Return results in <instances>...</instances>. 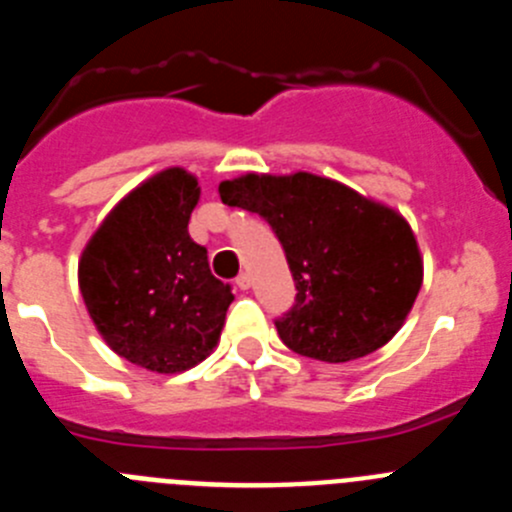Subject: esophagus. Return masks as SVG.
<instances>
[{
    "label": "esophagus",
    "instance_id": "esophagus-1",
    "mask_svg": "<svg viewBox=\"0 0 512 512\" xmlns=\"http://www.w3.org/2000/svg\"><path fill=\"white\" fill-rule=\"evenodd\" d=\"M235 287L246 292V289L251 287V274H246V271H243V274H238V277H235Z\"/></svg>",
    "mask_w": 512,
    "mask_h": 512
}]
</instances>
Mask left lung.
<instances>
[{"label": "left lung", "mask_w": 512, "mask_h": 512, "mask_svg": "<svg viewBox=\"0 0 512 512\" xmlns=\"http://www.w3.org/2000/svg\"><path fill=\"white\" fill-rule=\"evenodd\" d=\"M220 200L259 212L295 279V305L274 320L295 354L341 364L395 336L423 284L410 225L390 207L315 174L220 184Z\"/></svg>", "instance_id": "8db88e82"}]
</instances>
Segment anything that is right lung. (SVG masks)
Listing matches in <instances>:
<instances>
[{"instance_id": "obj_1", "label": "right lung", "mask_w": 512, "mask_h": 512, "mask_svg": "<svg viewBox=\"0 0 512 512\" xmlns=\"http://www.w3.org/2000/svg\"><path fill=\"white\" fill-rule=\"evenodd\" d=\"M200 187L184 169L140 184L81 253L79 287L107 346L158 374L184 372L215 348L233 302L189 238Z\"/></svg>"}]
</instances>
